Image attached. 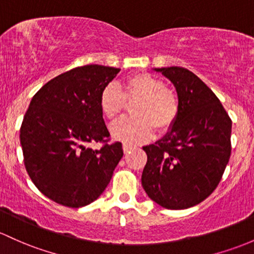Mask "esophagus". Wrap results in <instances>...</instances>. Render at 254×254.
<instances>
[{
	"label": "esophagus",
	"mask_w": 254,
	"mask_h": 254,
	"mask_svg": "<svg viewBox=\"0 0 254 254\" xmlns=\"http://www.w3.org/2000/svg\"><path fill=\"white\" fill-rule=\"evenodd\" d=\"M130 150H133V146L128 145V144H124V151H125V154H128V152H130Z\"/></svg>",
	"instance_id": "esophagus-1"
}]
</instances>
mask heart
<instances>
[{"mask_svg":"<svg viewBox=\"0 0 254 254\" xmlns=\"http://www.w3.org/2000/svg\"><path fill=\"white\" fill-rule=\"evenodd\" d=\"M128 103L138 102L133 108V119H124L111 127V134L116 140L130 145L148 141L154 135V127L160 132L170 129L179 111L177 94L166 87L162 78L150 73L130 76L121 91L110 83L102 91L99 106L110 121L124 113Z\"/></svg>","mask_w":254,"mask_h":254,"instance_id":"1","label":"heart"}]
</instances>
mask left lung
Masks as SVG:
<instances>
[{
    "label": "left lung",
    "instance_id": "8db88e82",
    "mask_svg": "<svg viewBox=\"0 0 254 254\" xmlns=\"http://www.w3.org/2000/svg\"><path fill=\"white\" fill-rule=\"evenodd\" d=\"M154 70L174 84L179 111L165 137L143 146L148 162L141 185L163 208L185 209L219 184L231 154V120L195 73L179 66Z\"/></svg>",
    "mask_w": 254,
    "mask_h": 254
}]
</instances>
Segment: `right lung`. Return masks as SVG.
<instances>
[{
    "label": "right lung",
    "instance_id": "right-lung-1",
    "mask_svg": "<svg viewBox=\"0 0 254 254\" xmlns=\"http://www.w3.org/2000/svg\"><path fill=\"white\" fill-rule=\"evenodd\" d=\"M120 69L84 65L48 81L32 97L20 127L24 163L37 189L78 208L97 200L124 156L122 144L89 148L109 138L99 97Z\"/></svg>",
    "mask_w": 254,
    "mask_h": 254
}]
</instances>
